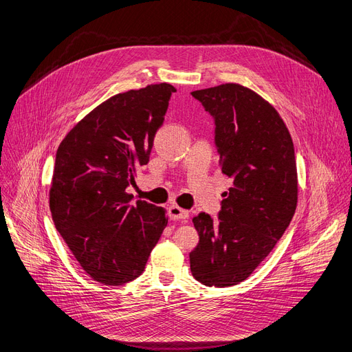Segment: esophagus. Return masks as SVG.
<instances>
[{"label": "esophagus", "instance_id": "34e87169", "mask_svg": "<svg viewBox=\"0 0 352 352\" xmlns=\"http://www.w3.org/2000/svg\"><path fill=\"white\" fill-rule=\"evenodd\" d=\"M168 214L173 220H186L188 219V210L183 209V207H179L177 204H173L168 207Z\"/></svg>", "mask_w": 352, "mask_h": 352}]
</instances>
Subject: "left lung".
Listing matches in <instances>:
<instances>
[{"label":"left lung","mask_w":352,"mask_h":352,"mask_svg":"<svg viewBox=\"0 0 352 352\" xmlns=\"http://www.w3.org/2000/svg\"><path fill=\"white\" fill-rule=\"evenodd\" d=\"M214 119L222 173L233 179L217 219H192L200 241L191 274L204 285L230 287L248 278L289 228L297 206L293 140L278 111L255 91L222 84L192 91Z\"/></svg>","instance_id":"left-lung-1"}]
</instances>
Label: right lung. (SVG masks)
<instances>
[{
  "label": "right lung",
  "instance_id": "obj_1",
  "mask_svg": "<svg viewBox=\"0 0 352 352\" xmlns=\"http://www.w3.org/2000/svg\"><path fill=\"white\" fill-rule=\"evenodd\" d=\"M171 84L116 94L78 122L56 152L49 206L55 226L87 274L102 284L138 278L168 223L164 207L126 188L149 162Z\"/></svg>",
  "mask_w": 352,
  "mask_h": 352
}]
</instances>
